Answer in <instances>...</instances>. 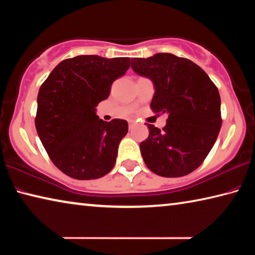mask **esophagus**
<instances>
[{
  "mask_svg": "<svg viewBox=\"0 0 255 255\" xmlns=\"http://www.w3.org/2000/svg\"><path fill=\"white\" fill-rule=\"evenodd\" d=\"M128 125H129V129H131L133 126H135V120H129Z\"/></svg>",
  "mask_w": 255,
  "mask_h": 255,
  "instance_id": "obj_1",
  "label": "esophagus"
}]
</instances>
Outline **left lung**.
<instances>
[{"mask_svg": "<svg viewBox=\"0 0 255 255\" xmlns=\"http://www.w3.org/2000/svg\"><path fill=\"white\" fill-rule=\"evenodd\" d=\"M131 68L153 82L152 110L169 116L163 130L147 124L148 138L139 144L145 164L165 178L191 173L209 154L221 130L218 89L201 67L173 54L133 58Z\"/></svg>", "mask_w": 255, "mask_h": 255, "instance_id": "left-lung-1", "label": "left lung"}]
</instances>
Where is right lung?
Here are the masks:
<instances>
[{"mask_svg":"<svg viewBox=\"0 0 255 255\" xmlns=\"http://www.w3.org/2000/svg\"><path fill=\"white\" fill-rule=\"evenodd\" d=\"M129 63L128 57L76 56L60 62L40 86L34 120L38 136L55 165L73 179H99L115 166L128 123L103 122L97 106L109 97L111 84Z\"/></svg>","mask_w":255,"mask_h":255,"instance_id":"add662e5","label":"right lung"}]
</instances>
